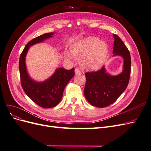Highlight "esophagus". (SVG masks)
Listing matches in <instances>:
<instances>
[{"mask_svg": "<svg viewBox=\"0 0 151 151\" xmlns=\"http://www.w3.org/2000/svg\"><path fill=\"white\" fill-rule=\"evenodd\" d=\"M81 73V70L79 69V68H76V69H75V74H80Z\"/></svg>", "mask_w": 151, "mask_h": 151, "instance_id": "esophagus-1", "label": "esophagus"}]
</instances>
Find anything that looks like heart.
Masks as SVG:
<instances>
[{
    "label": "heart",
    "instance_id": "heart-1",
    "mask_svg": "<svg viewBox=\"0 0 151 151\" xmlns=\"http://www.w3.org/2000/svg\"><path fill=\"white\" fill-rule=\"evenodd\" d=\"M70 52L73 56L79 58V63L84 68L96 69L102 65L107 57V45L94 36L81 40L71 45ZM65 56L71 58L69 52Z\"/></svg>",
    "mask_w": 151,
    "mask_h": 151
}]
</instances>
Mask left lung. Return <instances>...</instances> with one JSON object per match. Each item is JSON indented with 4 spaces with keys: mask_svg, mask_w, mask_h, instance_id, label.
Returning a JSON list of instances; mask_svg holds the SVG:
<instances>
[{
    "mask_svg": "<svg viewBox=\"0 0 151 151\" xmlns=\"http://www.w3.org/2000/svg\"><path fill=\"white\" fill-rule=\"evenodd\" d=\"M113 38L114 55L122 56L124 59L123 72L116 76H109L103 67L97 71L88 72L85 74V98L96 107L104 108L115 102L129 83L131 71L129 50L118 35L113 34Z\"/></svg>",
    "mask_w": 151,
    "mask_h": 151,
    "instance_id": "left-lung-1",
    "label": "left lung"
}]
</instances>
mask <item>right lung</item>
<instances>
[{
    "mask_svg": "<svg viewBox=\"0 0 151 151\" xmlns=\"http://www.w3.org/2000/svg\"><path fill=\"white\" fill-rule=\"evenodd\" d=\"M53 34L46 33L31 40L22 50L19 62L22 89L32 101L44 108H53L60 103L65 86L75 75L74 68L70 70L58 68L48 79L43 83H37L32 80L27 73L25 58L30 46L52 37Z\"/></svg>",
    "mask_w": 151,
    "mask_h": 151,
    "instance_id": "right-lung-1",
    "label": "right lung"
}]
</instances>
